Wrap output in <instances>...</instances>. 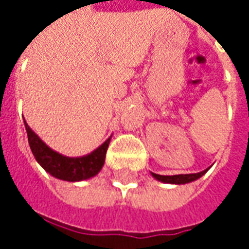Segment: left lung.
I'll return each mask as SVG.
<instances>
[{"label": "left lung", "mask_w": 249, "mask_h": 249, "mask_svg": "<svg viewBox=\"0 0 249 249\" xmlns=\"http://www.w3.org/2000/svg\"><path fill=\"white\" fill-rule=\"evenodd\" d=\"M208 168L203 170V171H200V173H196V174L173 175V177H171V175H159V174H155V173H151V174L153 178H156V179H158V181H160V182L182 185V183H189V182H193V181H196V179H198L200 177H203V175L206 174L207 171H208Z\"/></svg>", "instance_id": "8db88e82"}]
</instances>
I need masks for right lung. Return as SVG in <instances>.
I'll list each match as a JSON object with an SVG mask.
<instances>
[{
  "mask_svg": "<svg viewBox=\"0 0 249 249\" xmlns=\"http://www.w3.org/2000/svg\"><path fill=\"white\" fill-rule=\"evenodd\" d=\"M24 126L27 130L28 144H30L33 155L35 156V160L52 177L63 179V181H68V182L85 181L97 175L104 166L105 153H107L111 138H108L101 146H98L96 151H93L86 156L67 158L51 149L30 128L26 121H24Z\"/></svg>",
  "mask_w": 249,
  "mask_h": 249,
  "instance_id": "add662e5",
  "label": "right lung"
}]
</instances>
